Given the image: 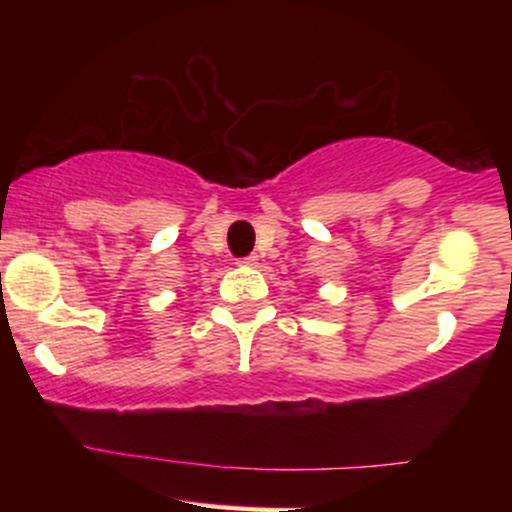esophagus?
<instances>
[{
    "label": "esophagus",
    "mask_w": 512,
    "mask_h": 512,
    "mask_svg": "<svg viewBox=\"0 0 512 512\" xmlns=\"http://www.w3.org/2000/svg\"><path fill=\"white\" fill-rule=\"evenodd\" d=\"M240 267H255L257 264V255H248V257H240L238 260Z\"/></svg>",
    "instance_id": "esophagus-1"
}]
</instances>
